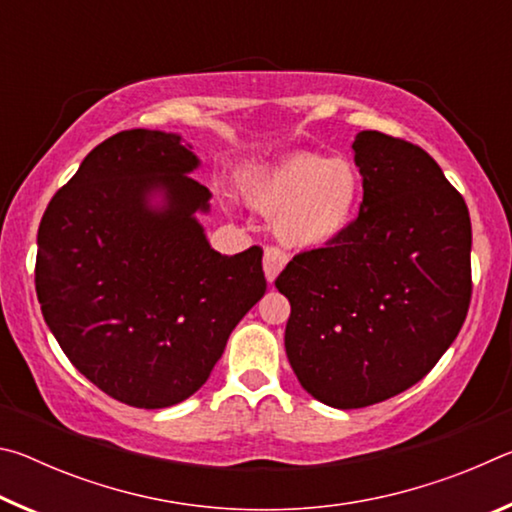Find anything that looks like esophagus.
Returning <instances> with one entry per match:
<instances>
[{
	"mask_svg": "<svg viewBox=\"0 0 512 512\" xmlns=\"http://www.w3.org/2000/svg\"><path fill=\"white\" fill-rule=\"evenodd\" d=\"M289 257L284 250L275 248V246H266L264 250V273H266V280L273 282L277 275H280V271L284 266H287Z\"/></svg>",
	"mask_w": 512,
	"mask_h": 512,
	"instance_id": "obj_1",
	"label": "esophagus"
}]
</instances>
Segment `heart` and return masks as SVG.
<instances>
[{
	"label": "heart",
	"instance_id": "b5f03b06",
	"mask_svg": "<svg viewBox=\"0 0 512 512\" xmlns=\"http://www.w3.org/2000/svg\"><path fill=\"white\" fill-rule=\"evenodd\" d=\"M246 201L273 216L284 246L323 248L345 232L359 212L361 173L350 158L298 151L244 180Z\"/></svg>",
	"mask_w": 512,
	"mask_h": 512
}]
</instances>
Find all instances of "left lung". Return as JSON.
Wrapping results in <instances>:
<instances>
[{
    "instance_id": "obj_1",
    "label": "left lung",
    "mask_w": 512,
    "mask_h": 512,
    "mask_svg": "<svg viewBox=\"0 0 512 512\" xmlns=\"http://www.w3.org/2000/svg\"><path fill=\"white\" fill-rule=\"evenodd\" d=\"M359 216L332 244L291 259L284 348L309 395L361 409L406 391L461 332L472 296V223L427 151L361 131Z\"/></svg>"
}]
</instances>
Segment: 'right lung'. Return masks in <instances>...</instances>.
Here are the masks:
<instances>
[{
    "label": "right lung",
    "instance_id": "right-lung-1",
    "mask_svg": "<svg viewBox=\"0 0 512 512\" xmlns=\"http://www.w3.org/2000/svg\"><path fill=\"white\" fill-rule=\"evenodd\" d=\"M196 167L176 133L121 131L85 155L40 221L45 323L81 375L137 409L194 395L266 291L262 248L228 257L207 241L196 212L212 194Z\"/></svg>",
    "mask_w": 512,
    "mask_h": 512
}]
</instances>
